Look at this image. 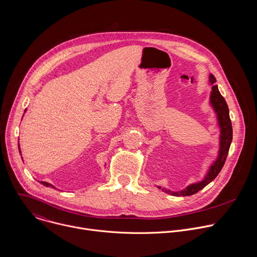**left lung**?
I'll return each mask as SVG.
<instances>
[{
    "label": "left lung",
    "instance_id": "obj_1",
    "mask_svg": "<svg viewBox=\"0 0 257 257\" xmlns=\"http://www.w3.org/2000/svg\"><path fill=\"white\" fill-rule=\"evenodd\" d=\"M215 81H216L215 77L212 74H209V83L212 85L209 101L216 114L217 124H218L219 130H221V135H219V150H218L217 159L209 167V170L206 173V175L204 176L202 181L193 183V184L188 185L185 189L180 190V191H171L169 189L158 186L159 189H162L164 192L171 194L173 196L193 195V194L197 193L199 190H201L202 188H204L218 175V173L221 172V170L223 169L224 164L226 162V159L228 157L230 145H231L232 138H233V129H232V123H231V119H230L228 104H227L225 98L222 96L221 92L218 91Z\"/></svg>",
    "mask_w": 257,
    "mask_h": 257
}]
</instances>
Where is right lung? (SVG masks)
<instances>
[{
	"label": "right lung",
	"instance_id": "obj_1",
	"mask_svg": "<svg viewBox=\"0 0 257 257\" xmlns=\"http://www.w3.org/2000/svg\"><path fill=\"white\" fill-rule=\"evenodd\" d=\"M18 150H19V153H20V155H21V152H20V148H19V142H18ZM22 159V158H21ZM23 161V160H22ZM41 184H43L44 186H46V187H53V188H55L56 189V187L55 186H53L52 184H50V183H48V182H44V181H41Z\"/></svg>",
	"mask_w": 257,
	"mask_h": 257
}]
</instances>
